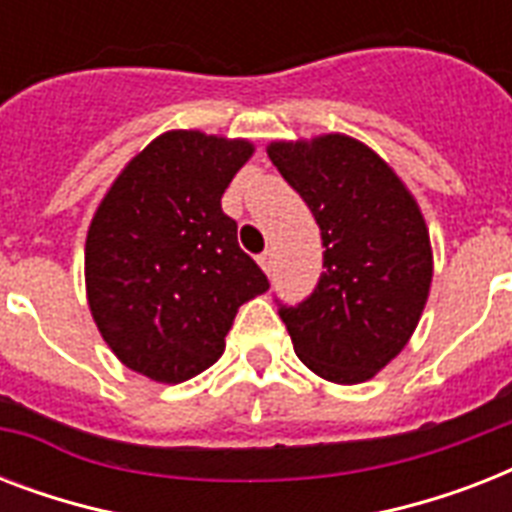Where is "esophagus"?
Here are the masks:
<instances>
[{
  "label": "esophagus",
  "mask_w": 512,
  "mask_h": 512,
  "mask_svg": "<svg viewBox=\"0 0 512 512\" xmlns=\"http://www.w3.org/2000/svg\"><path fill=\"white\" fill-rule=\"evenodd\" d=\"M257 263H260V268H263L268 276H271V268H273V255L271 252H263V255L257 257Z\"/></svg>",
  "instance_id": "34e87169"
}]
</instances>
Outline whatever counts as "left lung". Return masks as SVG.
<instances>
[{
  "label": "left lung",
  "mask_w": 512,
  "mask_h": 512,
  "mask_svg": "<svg viewBox=\"0 0 512 512\" xmlns=\"http://www.w3.org/2000/svg\"><path fill=\"white\" fill-rule=\"evenodd\" d=\"M268 156L303 196L324 241L316 289L279 308L295 353L329 382L372 380L404 350L428 303L425 217L396 172L348 135L276 140Z\"/></svg>",
  "instance_id": "obj_1"
}]
</instances>
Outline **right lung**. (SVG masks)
I'll return each instance as SVG.
<instances>
[{"mask_svg":"<svg viewBox=\"0 0 512 512\" xmlns=\"http://www.w3.org/2000/svg\"><path fill=\"white\" fill-rule=\"evenodd\" d=\"M255 146L199 130L151 140L92 217L84 281L116 358L156 382H183L223 356L236 311L271 287L220 207Z\"/></svg>","mask_w":512,"mask_h":512,"instance_id":"add662e5","label":"right lung"}]
</instances>
